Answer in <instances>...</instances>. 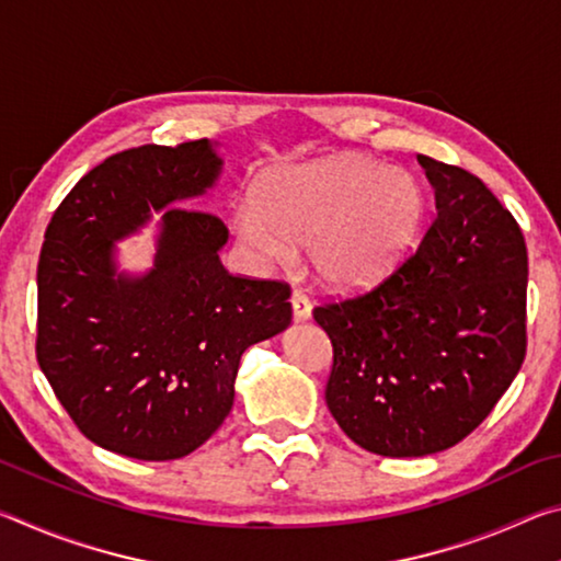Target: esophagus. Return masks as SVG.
Segmentation results:
<instances>
[{
	"instance_id": "obj_1",
	"label": "esophagus",
	"mask_w": 561,
	"mask_h": 561,
	"mask_svg": "<svg viewBox=\"0 0 561 561\" xmlns=\"http://www.w3.org/2000/svg\"><path fill=\"white\" fill-rule=\"evenodd\" d=\"M291 314H294V321H307L311 319V301L304 297L301 291H294L291 294Z\"/></svg>"
}]
</instances>
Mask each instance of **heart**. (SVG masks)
I'll return each instance as SVG.
<instances>
[{
    "mask_svg": "<svg viewBox=\"0 0 561 561\" xmlns=\"http://www.w3.org/2000/svg\"><path fill=\"white\" fill-rule=\"evenodd\" d=\"M428 225V195L413 173L364 153L277 170L234 213L240 240L264 262L309 247L317 279L334 291L386 282L415 252Z\"/></svg>",
    "mask_w": 561,
    "mask_h": 561,
    "instance_id": "b5f03b06",
    "label": "heart"
}]
</instances>
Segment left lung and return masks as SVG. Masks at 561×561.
I'll list each match as a JSON object with an SVG mask.
<instances>
[{
    "mask_svg": "<svg viewBox=\"0 0 561 561\" xmlns=\"http://www.w3.org/2000/svg\"><path fill=\"white\" fill-rule=\"evenodd\" d=\"M435 190L421 247L383 284L321 304L334 346L327 405L383 458L460 443L515 381L527 351V244L480 178L417 156Z\"/></svg>",
    "mask_w": 561,
    "mask_h": 561,
    "instance_id": "obj_1",
    "label": "left lung"
}]
</instances>
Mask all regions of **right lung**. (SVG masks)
Returning <instances> with one entry per match:
<instances>
[{"label":"right lung","instance_id":"obj_1","mask_svg":"<svg viewBox=\"0 0 561 561\" xmlns=\"http://www.w3.org/2000/svg\"><path fill=\"white\" fill-rule=\"evenodd\" d=\"M222 173L210 140L140 146L103 160L64 197L36 272V358L91 443L178 460L220 428L240 358L291 321L289 287L232 277L220 217L175 207ZM163 211L154 267L117 270L115 242Z\"/></svg>","mask_w":561,"mask_h":561}]
</instances>
